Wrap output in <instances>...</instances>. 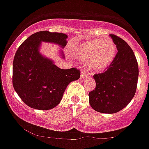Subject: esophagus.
Here are the masks:
<instances>
[{"label":"esophagus","instance_id":"34e87169","mask_svg":"<svg viewBox=\"0 0 149 149\" xmlns=\"http://www.w3.org/2000/svg\"><path fill=\"white\" fill-rule=\"evenodd\" d=\"M87 76H88L87 72H85L84 70H83L82 72H81V79L85 78V77H87Z\"/></svg>","mask_w":149,"mask_h":149}]
</instances>
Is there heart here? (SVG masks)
Listing matches in <instances>:
<instances>
[{
  "instance_id": "heart-1",
  "label": "heart",
  "mask_w": 149,
  "mask_h": 149,
  "mask_svg": "<svg viewBox=\"0 0 149 149\" xmlns=\"http://www.w3.org/2000/svg\"><path fill=\"white\" fill-rule=\"evenodd\" d=\"M116 46L111 39L88 40L76 45L72 53L87 64L91 70L102 72L108 68L115 59Z\"/></svg>"
}]
</instances>
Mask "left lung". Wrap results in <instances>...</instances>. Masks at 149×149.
Listing matches in <instances>:
<instances>
[{
    "label": "left lung",
    "mask_w": 149,
    "mask_h": 149,
    "mask_svg": "<svg viewBox=\"0 0 149 149\" xmlns=\"http://www.w3.org/2000/svg\"><path fill=\"white\" fill-rule=\"evenodd\" d=\"M110 36L118 52L106 72L93 76L96 86L89 93V102L95 111L110 114L125 108L134 98L139 68L136 56L128 44L117 36Z\"/></svg>",
    "instance_id": "1"
}]
</instances>
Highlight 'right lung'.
<instances>
[{
  "label": "right lung",
  "instance_id": "obj_1",
  "mask_svg": "<svg viewBox=\"0 0 149 149\" xmlns=\"http://www.w3.org/2000/svg\"><path fill=\"white\" fill-rule=\"evenodd\" d=\"M66 34L48 30L32 34L17 50L13 66V84L21 99L31 108L48 110L60 104L71 82L78 80L75 68L61 69L39 52L42 42L66 45ZM61 56L64 55L61 51Z\"/></svg>",
  "mask_w": 149,
  "mask_h": 149
}]
</instances>
